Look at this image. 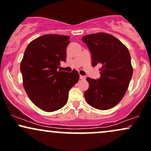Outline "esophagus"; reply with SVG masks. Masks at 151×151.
<instances>
[{
	"mask_svg": "<svg viewBox=\"0 0 151 151\" xmlns=\"http://www.w3.org/2000/svg\"><path fill=\"white\" fill-rule=\"evenodd\" d=\"M79 79H83V80H85V79H86V77H85L84 76L80 75V76H79Z\"/></svg>",
	"mask_w": 151,
	"mask_h": 151,
	"instance_id": "obj_1",
	"label": "esophagus"
}]
</instances>
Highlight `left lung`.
I'll use <instances>...</instances> for the list:
<instances>
[{
	"label": "left lung",
	"instance_id": "left-lung-1",
	"mask_svg": "<svg viewBox=\"0 0 151 151\" xmlns=\"http://www.w3.org/2000/svg\"><path fill=\"white\" fill-rule=\"evenodd\" d=\"M82 41L91 54L93 67L101 65L99 79L86 78L89 88L85 99L99 110L113 108L124 97L133 74L129 52L117 38L103 32L83 36Z\"/></svg>",
	"mask_w": 151,
	"mask_h": 151
}]
</instances>
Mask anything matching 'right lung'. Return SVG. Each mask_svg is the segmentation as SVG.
Wrapping results in <instances>:
<instances>
[{
  "mask_svg": "<svg viewBox=\"0 0 151 151\" xmlns=\"http://www.w3.org/2000/svg\"><path fill=\"white\" fill-rule=\"evenodd\" d=\"M70 36L46 34L29 43L20 64L23 86L36 106L53 112L65 106L69 91L79 81L77 71L58 70L66 60Z\"/></svg>",
  "mask_w": 151,
  "mask_h": 151,
  "instance_id": "right-lung-1",
  "label": "right lung"
}]
</instances>
